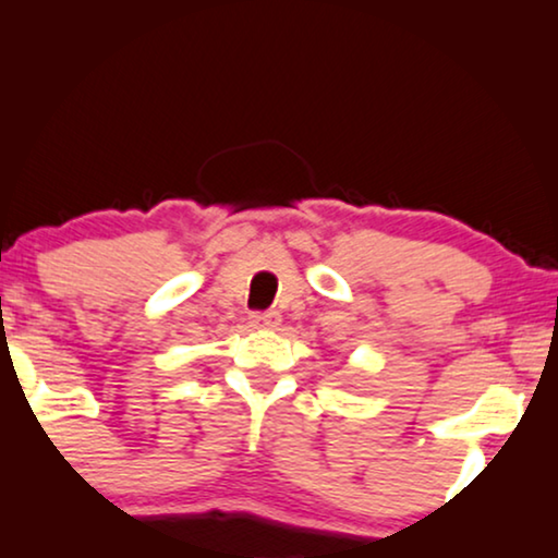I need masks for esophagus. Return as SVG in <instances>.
I'll list each match as a JSON object with an SVG mask.
<instances>
[{"label":"esophagus","instance_id":"34e87169","mask_svg":"<svg viewBox=\"0 0 558 558\" xmlns=\"http://www.w3.org/2000/svg\"><path fill=\"white\" fill-rule=\"evenodd\" d=\"M248 323L254 330H277L281 325V315L279 312H254V315L248 317Z\"/></svg>","mask_w":558,"mask_h":558}]
</instances>
